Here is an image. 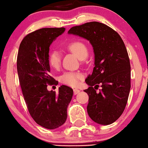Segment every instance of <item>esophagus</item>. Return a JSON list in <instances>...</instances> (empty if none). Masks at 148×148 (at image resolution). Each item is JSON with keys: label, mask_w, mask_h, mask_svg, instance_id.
Instances as JSON below:
<instances>
[{"label": "esophagus", "mask_w": 148, "mask_h": 148, "mask_svg": "<svg viewBox=\"0 0 148 148\" xmlns=\"http://www.w3.org/2000/svg\"><path fill=\"white\" fill-rule=\"evenodd\" d=\"M80 92V90H78V89H73V93L74 95H77V93H79Z\"/></svg>", "instance_id": "obj_1"}]
</instances>
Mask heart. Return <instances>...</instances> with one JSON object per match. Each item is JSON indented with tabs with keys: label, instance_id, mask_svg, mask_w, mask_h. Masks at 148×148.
<instances>
[{
	"label": "heart",
	"instance_id": "1",
	"mask_svg": "<svg viewBox=\"0 0 148 148\" xmlns=\"http://www.w3.org/2000/svg\"><path fill=\"white\" fill-rule=\"evenodd\" d=\"M67 49L80 59H84L88 54L87 46L80 41H74L67 45ZM48 61L51 68L58 69L61 66V54L57 51L49 53ZM83 79V75L80 72H66L60 77V82L71 87H76Z\"/></svg>",
	"mask_w": 148,
	"mask_h": 148
}]
</instances>
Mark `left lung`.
Segmentation results:
<instances>
[{"mask_svg": "<svg viewBox=\"0 0 148 148\" xmlns=\"http://www.w3.org/2000/svg\"><path fill=\"white\" fill-rule=\"evenodd\" d=\"M68 33L92 45L95 67L85 80L90 87L84 90L89 96L87 111L96 123L111 124L123 114L131 89V64L124 42L115 30L98 22L73 27Z\"/></svg>", "mask_w": 148, "mask_h": 148, "instance_id": "1", "label": "left lung"}]
</instances>
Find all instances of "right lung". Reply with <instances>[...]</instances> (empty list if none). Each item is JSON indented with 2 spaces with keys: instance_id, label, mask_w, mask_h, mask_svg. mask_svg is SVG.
<instances>
[{
  "instance_id": "right-lung-1",
  "label": "right lung",
  "mask_w": 148,
  "mask_h": 148,
  "mask_svg": "<svg viewBox=\"0 0 148 148\" xmlns=\"http://www.w3.org/2000/svg\"><path fill=\"white\" fill-rule=\"evenodd\" d=\"M64 27L42 28L23 38L19 47L17 69L22 92L32 118L47 129H55L66 122L67 108L73 90L61 85L58 92L47 90L56 83L50 75L49 47Z\"/></svg>"
}]
</instances>
